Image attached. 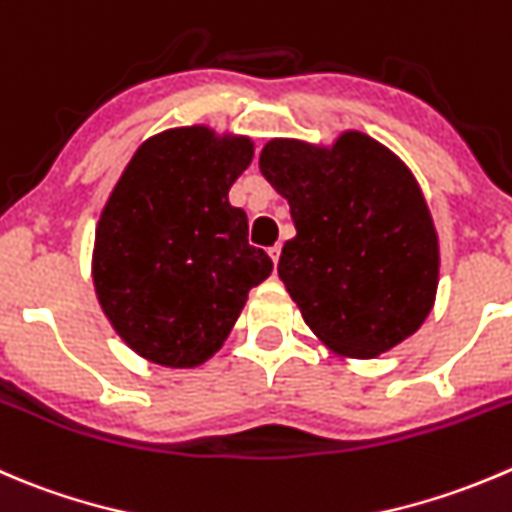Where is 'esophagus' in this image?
<instances>
[{
    "instance_id": "obj_1",
    "label": "esophagus",
    "mask_w": 512,
    "mask_h": 512,
    "mask_svg": "<svg viewBox=\"0 0 512 512\" xmlns=\"http://www.w3.org/2000/svg\"><path fill=\"white\" fill-rule=\"evenodd\" d=\"M267 255H270V260L277 265V260H280V245H272L270 250H267Z\"/></svg>"
}]
</instances>
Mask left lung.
Returning a JSON list of instances; mask_svg holds the SVG:
<instances>
[{"instance_id":"8db88e82","label":"left lung","mask_w":512,"mask_h":512,"mask_svg":"<svg viewBox=\"0 0 512 512\" xmlns=\"http://www.w3.org/2000/svg\"><path fill=\"white\" fill-rule=\"evenodd\" d=\"M260 172L290 205L297 235L277 272L310 330L345 357L400 345L438 292V232L418 180L362 132L332 147L270 140Z\"/></svg>"}]
</instances>
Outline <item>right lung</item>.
<instances>
[{
    "instance_id": "right-lung-1",
    "label": "right lung",
    "mask_w": 512,
    "mask_h": 512,
    "mask_svg": "<svg viewBox=\"0 0 512 512\" xmlns=\"http://www.w3.org/2000/svg\"><path fill=\"white\" fill-rule=\"evenodd\" d=\"M250 137L177 127L142 142L97 222L94 292L137 355L197 367L230 335L247 292L272 272L227 200L250 167Z\"/></svg>"
}]
</instances>
